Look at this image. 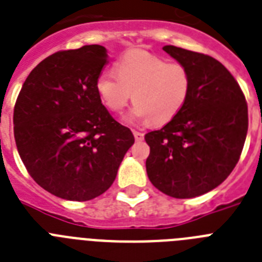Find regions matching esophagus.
<instances>
[{
    "label": "esophagus",
    "instance_id": "1",
    "mask_svg": "<svg viewBox=\"0 0 262 262\" xmlns=\"http://www.w3.org/2000/svg\"><path fill=\"white\" fill-rule=\"evenodd\" d=\"M133 134H134V136H135V140H138V142L143 140V138H144V134L140 133V131H135V129H134Z\"/></svg>",
    "mask_w": 262,
    "mask_h": 262
}]
</instances>
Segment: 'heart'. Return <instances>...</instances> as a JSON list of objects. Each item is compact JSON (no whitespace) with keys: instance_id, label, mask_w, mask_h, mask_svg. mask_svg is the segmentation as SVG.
I'll return each mask as SVG.
<instances>
[{"instance_id":"1","label":"heart","mask_w":262,"mask_h":262,"mask_svg":"<svg viewBox=\"0 0 262 262\" xmlns=\"http://www.w3.org/2000/svg\"><path fill=\"white\" fill-rule=\"evenodd\" d=\"M191 84V71L184 63L168 62L146 50H133L118 61L116 73L102 71L95 87L110 111L122 113L134 98L129 120L152 119L163 124L173 119L187 103Z\"/></svg>"}]
</instances>
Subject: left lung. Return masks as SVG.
Returning <instances> with one entry per match:
<instances>
[{
  "label": "left lung",
  "instance_id": "8db88e82",
  "mask_svg": "<svg viewBox=\"0 0 262 262\" xmlns=\"http://www.w3.org/2000/svg\"><path fill=\"white\" fill-rule=\"evenodd\" d=\"M191 71V93L163 128L146 134L149 182L176 199L204 195L237 164L248 133V106L240 86L217 59L164 46Z\"/></svg>",
  "mask_w": 262,
  "mask_h": 262
}]
</instances>
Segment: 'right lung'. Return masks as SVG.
<instances>
[{
	"instance_id": "1",
	"label": "right lung",
	"mask_w": 262,
	"mask_h": 262,
	"mask_svg": "<svg viewBox=\"0 0 262 262\" xmlns=\"http://www.w3.org/2000/svg\"><path fill=\"white\" fill-rule=\"evenodd\" d=\"M107 50L57 51L31 70L14 106V139L25 167L57 198L87 201L111 187L134 144L97 93Z\"/></svg>"
}]
</instances>
